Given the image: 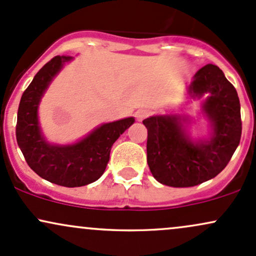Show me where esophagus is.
Listing matches in <instances>:
<instances>
[{
  "label": "esophagus",
  "instance_id": "34e87169",
  "mask_svg": "<svg viewBox=\"0 0 256 256\" xmlns=\"http://www.w3.org/2000/svg\"><path fill=\"white\" fill-rule=\"evenodd\" d=\"M148 110H144V108H140V110H138L136 112V120H139V122H142L144 118H146V117H148Z\"/></svg>",
  "mask_w": 256,
  "mask_h": 256
}]
</instances>
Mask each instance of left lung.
<instances>
[{
	"label": "left lung",
	"mask_w": 256,
	"mask_h": 256,
	"mask_svg": "<svg viewBox=\"0 0 256 256\" xmlns=\"http://www.w3.org/2000/svg\"><path fill=\"white\" fill-rule=\"evenodd\" d=\"M188 99H203L206 136L192 138L188 114H156L148 128V164L154 179L172 188H191L213 179L228 166L242 136L237 90L216 65L203 66L188 87Z\"/></svg>",
	"instance_id": "1"
}]
</instances>
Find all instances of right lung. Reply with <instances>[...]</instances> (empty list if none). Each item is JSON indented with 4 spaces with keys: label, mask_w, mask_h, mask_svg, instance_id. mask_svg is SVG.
Returning <instances> with one entry per match:
<instances>
[{
    "label": "right lung",
    "mask_w": 256,
    "mask_h": 256,
    "mask_svg": "<svg viewBox=\"0 0 256 256\" xmlns=\"http://www.w3.org/2000/svg\"><path fill=\"white\" fill-rule=\"evenodd\" d=\"M72 56H58L48 62L22 93L16 120V142L28 166L47 182L78 188L96 182L104 174L114 142L136 122L127 117L102 123L74 144H52L42 133L38 106L54 77Z\"/></svg>",
    "instance_id": "add662e5"
}]
</instances>
